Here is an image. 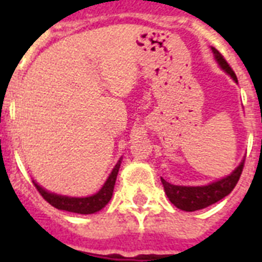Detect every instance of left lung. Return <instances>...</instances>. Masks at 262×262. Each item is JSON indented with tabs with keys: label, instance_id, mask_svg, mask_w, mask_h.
Returning a JSON list of instances; mask_svg holds the SVG:
<instances>
[{
	"label": "left lung",
	"instance_id": "1",
	"mask_svg": "<svg viewBox=\"0 0 262 262\" xmlns=\"http://www.w3.org/2000/svg\"><path fill=\"white\" fill-rule=\"evenodd\" d=\"M212 51H213L217 62L220 63V67L223 68L235 81H238L235 72L232 71L223 55L220 54L215 47H212ZM244 166L245 160L236 167V170L231 175L220 179L217 182L207 185V186H175V185L168 183L167 181H164L163 178H162V183H163L164 191H166L168 200L174 204L175 207L186 212L199 211V209H203V208H207L212 204L217 203L219 200L230 194L239 181L241 174L244 171Z\"/></svg>",
	"mask_w": 262,
	"mask_h": 262
}]
</instances>
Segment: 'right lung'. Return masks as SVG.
<instances>
[{
    "instance_id": "right-lung-1",
    "label": "right lung",
    "mask_w": 262,
    "mask_h": 262,
    "mask_svg": "<svg viewBox=\"0 0 262 262\" xmlns=\"http://www.w3.org/2000/svg\"><path fill=\"white\" fill-rule=\"evenodd\" d=\"M119 166H121V160H119L114 170L111 171L110 177L103 185V187L96 193V194L91 195V197H83V199H77V197H65V195H57L54 193H49L45 189L39 186L38 183L34 182L36 190L40 193L43 199L46 200L47 203L53 205L57 209H62V211L75 212V213H81V215H90L95 212L100 211L102 208L106 207V204L111 200L113 190H114L115 179L118 175Z\"/></svg>"
}]
</instances>
